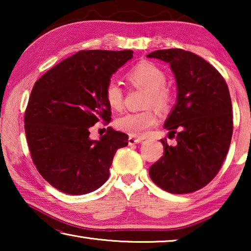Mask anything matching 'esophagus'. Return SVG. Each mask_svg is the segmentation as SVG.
I'll return each instance as SVG.
<instances>
[{
  "label": "esophagus",
  "instance_id": "obj_1",
  "mask_svg": "<svg viewBox=\"0 0 251 251\" xmlns=\"http://www.w3.org/2000/svg\"><path fill=\"white\" fill-rule=\"evenodd\" d=\"M142 142H143L142 138L133 137V136H130V137H128V144H129V145H135V144H139V143H142Z\"/></svg>",
  "mask_w": 251,
  "mask_h": 251
}]
</instances>
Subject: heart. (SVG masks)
I'll return each mask as SVG.
<instances>
[{
	"instance_id": "1",
	"label": "heart",
	"mask_w": 251,
	"mask_h": 251,
	"mask_svg": "<svg viewBox=\"0 0 251 251\" xmlns=\"http://www.w3.org/2000/svg\"><path fill=\"white\" fill-rule=\"evenodd\" d=\"M127 79L137 87L147 91L146 105H152L159 110H165L172 103L173 94L165 86L166 75L156 64L148 61L139 62L126 75ZM105 100L112 109L118 110L123 107V92L116 83L110 82L105 88ZM157 123L154 110L147 109L144 112L128 113L118 117L115 126L118 130L124 131L130 136H144Z\"/></svg>"
}]
</instances>
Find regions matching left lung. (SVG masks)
I'll use <instances>...</instances> for the list:
<instances>
[{"label": "left lung", "instance_id": "left-lung-1", "mask_svg": "<svg viewBox=\"0 0 251 251\" xmlns=\"http://www.w3.org/2000/svg\"><path fill=\"white\" fill-rule=\"evenodd\" d=\"M171 65L177 100L164 128L177 144L161 139L164 155L150 168L151 180L172 194H189L212 180L224 163L232 136L231 100L219 72L202 57L180 49L147 55Z\"/></svg>", "mask_w": 251, "mask_h": 251}]
</instances>
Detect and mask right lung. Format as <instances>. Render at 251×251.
Masks as SVG:
<instances>
[{
    "instance_id": "right-lung-1",
    "label": "right lung",
    "mask_w": 251,
    "mask_h": 251,
    "mask_svg": "<svg viewBox=\"0 0 251 251\" xmlns=\"http://www.w3.org/2000/svg\"><path fill=\"white\" fill-rule=\"evenodd\" d=\"M133 50H79L36 80L24 123L32 159L50 185L70 195L94 192L108 179L109 167L128 136L108 127L100 141L90 127L110 122L105 88Z\"/></svg>"
}]
</instances>
